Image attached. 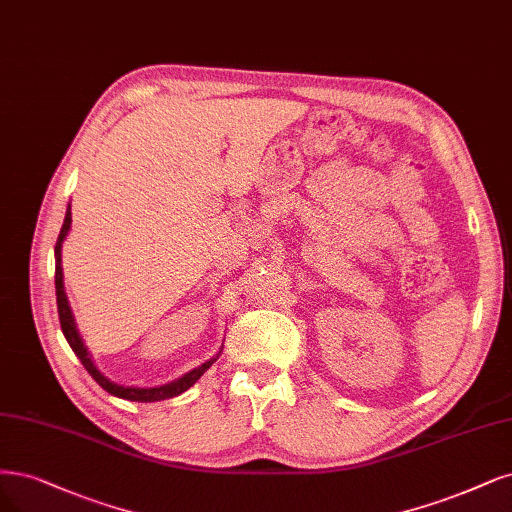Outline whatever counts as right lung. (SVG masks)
I'll use <instances>...</instances> for the list:
<instances>
[{
  "label": "right lung",
  "mask_w": 512,
  "mask_h": 512,
  "mask_svg": "<svg viewBox=\"0 0 512 512\" xmlns=\"http://www.w3.org/2000/svg\"><path fill=\"white\" fill-rule=\"evenodd\" d=\"M69 228H72V205H67V211H65V220H63V226H61V233H59V239H57V245H55V260H57V267H55V288H57V309H59V322H61V330L65 334V339L69 343V347L74 349V354L80 358V362L84 364V368L88 370V375H91L105 392H110L112 396H118V398H125V400H135V402H156V400H167V398H173V396H180L182 392H186L188 387L195 385L201 375L205 373V370L216 362V358H211L209 362L201 364L199 368H192L190 373H186L184 377L175 379L171 383H165L161 387H125V385H118L114 381H110L108 377H103L99 373V368L93 364L91 356H88V349L84 347V341L80 339L78 334V328H76V322H74V315H72V309H69V303H67V294H65V288H63V267H61V245L69 233Z\"/></svg>",
  "instance_id": "add662e5"
}]
</instances>
